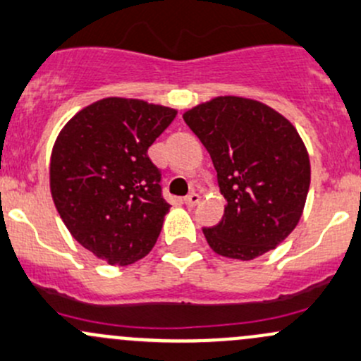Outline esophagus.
Here are the masks:
<instances>
[{
    "label": "esophagus",
    "mask_w": 361,
    "mask_h": 361,
    "mask_svg": "<svg viewBox=\"0 0 361 361\" xmlns=\"http://www.w3.org/2000/svg\"><path fill=\"white\" fill-rule=\"evenodd\" d=\"M199 200H200V195H199V193H195V192L188 193V195L185 197V204H187L188 207L197 206V204H199Z\"/></svg>",
    "instance_id": "obj_1"
}]
</instances>
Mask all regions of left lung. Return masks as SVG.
Returning a JSON list of instances; mask_svg holds the SVG:
<instances>
[{"instance_id":"obj_1","label":"left lung","mask_w":361,"mask_h":361,"mask_svg":"<svg viewBox=\"0 0 361 361\" xmlns=\"http://www.w3.org/2000/svg\"><path fill=\"white\" fill-rule=\"evenodd\" d=\"M209 152L226 206L204 228L216 254L250 261L295 228L310 190V157L289 121L257 100L216 97L183 114Z\"/></svg>"}]
</instances>
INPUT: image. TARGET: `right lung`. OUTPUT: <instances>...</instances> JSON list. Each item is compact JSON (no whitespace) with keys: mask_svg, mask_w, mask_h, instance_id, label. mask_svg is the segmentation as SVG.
Listing matches in <instances>:
<instances>
[{"mask_svg":"<svg viewBox=\"0 0 361 361\" xmlns=\"http://www.w3.org/2000/svg\"><path fill=\"white\" fill-rule=\"evenodd\" d=\"M176 111L104 98L63 126L51 150L50 190L72 237L98 259L126 264L150 252L169 204L149 147Z\"/></svg>","mask_w":361,"mask_h":361,"instance_id":"right-lung-1","label":"right lung"}]
</instances>
